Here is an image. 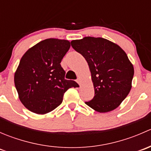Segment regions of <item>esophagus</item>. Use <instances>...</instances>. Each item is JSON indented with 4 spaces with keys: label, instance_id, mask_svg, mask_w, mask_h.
<instances>
[{
    "label": "esophagus",
    "instance_id": "1",
    "mask_svg": "<svg viewBox=\"0 0 151 151\" xmlns=\"http://www.w3.org/2000/svg\"><path fill=\"white\" fill-rule=\"evenodd\" d=\"M76 82H77V83H78V84L80 85V79H77V80H76Z\"/></svg>",
    "mask_w": 151,
    "mask_h": 151
}]
</instances>
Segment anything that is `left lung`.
<instances>
[{"mask_svg": "<svg viewBox=\"0 0 151 151\" xmlns=\"http://www.w3.org/2000/svg\"><path fill=\"white\" fill-rule=\"evenodd\" d=\"M89 66L95 96L85 104L99 112L116 109L132 89L134 66L121 47L104 38L87 36L71 42Z\"/></svg>", "mask_w": 151, "mask_h": 151, "instance_id": "1", "label": "left lung"}]
</instances>
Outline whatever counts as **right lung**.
<instances>
[{
  "mask_svg": "<svg viewBox=\"0 0 151 151\" xmlns=\"http://www.w3.org/2000/svg\"><path fill=\"white\" fill-rule=\"evenodd\" d=\"M68 40L47 39L23 55L14 73V85L22 104L36 114L48 113L63 101L70 88L79 86L65 80L60 62L69 50Z\"/></svg>",
  "mask_w": 151,
  "mask_h": 151,
  "instance_id": "add662e5",
  "label": "right lung"
}]
</instances>
